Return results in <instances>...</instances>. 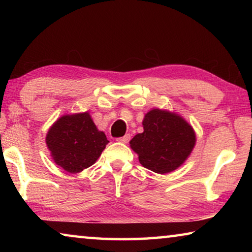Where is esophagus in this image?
Returning <instances> with one entry per match:
<instances>
[{"label": "esophagus", "instance_id": "esophagus-1", "mask_svg": "<svg viewBox=\"0 0 252 252\" xmlns=\"http://www.w3.org/2000/svg\"><path fill=\"white\" fill-rule=\"evenodd\" d=\"M130 140V134H126L125 136H122V138H118L117 141L118 142H121V143H127Z\"/></svg>", "mask_w": 252, "mask_h": 252}]
</instances>
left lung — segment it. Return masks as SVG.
Segmentation results:
<instances>
[{
    "label": "left lung",
    "mask_w": 252,
    "mask_h": 252,
    "mask_svg": "<svg viewBox=\"0 0 252 252\" xmlns=\"http://www.w3.org/2000/svg\"><path fill=\"white\" fill-rule=\"evenodd\" d=\"M142 126L143 132L133 136L130 147L142 167L156 173L165 174L181 167L197 142L192 126L169 110H150Z\"/></svg>",
    "instance_id": "left-lung-1"
}]
</instances>
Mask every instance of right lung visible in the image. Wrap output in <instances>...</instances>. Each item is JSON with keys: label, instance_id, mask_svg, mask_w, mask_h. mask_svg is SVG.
<instances>
[{"label": "right lung", "instance_id": "obj_1", "mask_svg": "<svg viewBox=\"0 0 252 252\" xmlns=\"http://www.w3.org/2000/svg\"><path fill=\"white\" fill-rule=\"evenodd\" d=\"M45 143L55 164L79 173L95 163L109 141L87 111L59 118L46 133Z\"/></svg>", "mask_w": 252, "mask_h": 252}]
</instances>
